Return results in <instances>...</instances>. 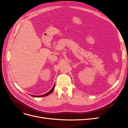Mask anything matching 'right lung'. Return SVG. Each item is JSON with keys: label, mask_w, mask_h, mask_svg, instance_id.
Returning <instances> with one entry per match:
<instances>
[{"label": "right lung", "mask_w": 128, "mask_h": 128, "mask_svg": "<svg viewBox=\"0 0 128 128\" xmlns=\"http://www.w3.org/2000/svg\"><path fill=\"white\" fill-rule=\"evenodd\" d=\"M55 84H54V86H53V87H52V88L50 90V91H49L48 92H47V93H46V94H43V95H41V96H33V95H31L32 96H33V97H44V96H47V95H48V94H51V93H52V92H53V90H54V88H55Z\"/></svg>", "instance_id": "add662e5"}]
</instances>
